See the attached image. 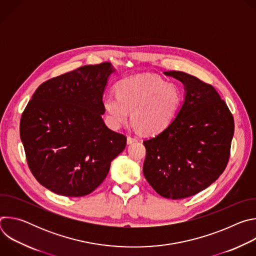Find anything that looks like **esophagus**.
Wrapping results in <instances>:
<instances>
[{"instance_id": "obj_1", "label": "esophagus", "mask_w": 256, "mask_h": 256, "mask_svg": "<svg viewBox=\"0 0 256 256\" xmlns=\"http://www.w3.org/2000/svg\"><path fill=\"white\" fill-rule=\"evenodd\" d=\"M136 140H138L136 138H134V136H128L126 138V142H128V144H132V142H136Z\"/></svg>"}]
</instances>
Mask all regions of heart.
I'll return each mask as SVG.
<instances>
[{"mask_svg": "<svg viewBox=\"0 0 256 256\" xmlns=\"http://www.w3.org/2000/svg\"><path fill=\"white\" fill-rule=\"evenodd\" d=\"M116 94L103 98L108 126L120 128L130 116L134 128L144 134H156L167 128L182 103L180 88L153 75H136L120 80Z\"/></svg>", "mask_w": 256, "mask_h": 256, "instance_id": "b5f03b06", "label": "heart"}]
</instances>
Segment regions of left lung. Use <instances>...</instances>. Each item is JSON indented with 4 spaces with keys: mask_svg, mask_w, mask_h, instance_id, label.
Instances as JSON below:
<instances>
[{
    "mask_svg": "<svg viewBox=\"0 0 256 256\" xmlns=\"http://www.w3.org/2000/svg\"><path fill=\"white\" fill-rule=\"evenodd\" d=\"M164 75L184 85V101L167 128L144 140L142 173L161 196L179 200L206 190L224 172L234 118L212 85L184 72Z\"/></svg>",
    "mask_w": 256,
    "mask_h": 256,
    "instance_id": "8db88e82",
    "label": "left lung"
}]
</instances>
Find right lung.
I'll return each mask as SVG.
<instances>
[{
	"instance_id": "add662e5",
	"label": "right lung",
	"mask_w": 256,
	"mask_h": 256,
	"mask_svg": "<svg viewBox=\"0 0 256 256\" xmlns=\"http://www.w3.org/2000/svg\"><path fill=\"white\" fill-rule=\"evenodd\" d=\"M116 70L110 62L84 66L42 83L28 102L20 138L40 184L64 196L95 190L126 138L102 120V96Z\"/></svg>"
}]
</instances>
